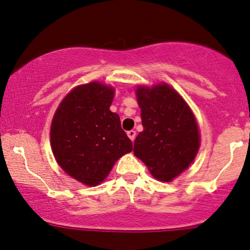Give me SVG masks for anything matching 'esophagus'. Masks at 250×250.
<instances>
[{
	"instance_id": "obj_1",
	"label": "esophagus",
	"mask_w": 250,
	"mask_h": 250,
	"mask_svg": "<svg viewBox=\"0 0 250 250\" xmlns=\"http://www.w3.org/2000/svg\"><path fill=\"white\" fill-rule=\"evenodd\" d=\"M126 135H128L129 138L131 139V142L135 140V138H136V131H135V130H130V131L126 132Z\"/></svg>"
}]
</instances>
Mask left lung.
I'll use <instances>...</instances> for the list:
<instances>
[{"instance_id": "left-lung-1", "label": "left lung", "mask_w": 250, "mask_h": 250, "mask_svg": "<svg viewBox=\"0 0 250 250\" xmlns=\"http://www.w3.org/2000/svg\"><path fill=\"white\" fill-rule=\"evenodd\" d=\"M144 130L138 133L133 154L160 181H171L189 167L199 148L198 126L180 95L167 83L138 87Z\"/></svg>"}]
</instances>
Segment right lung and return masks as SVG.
Wrapping results in <instances>:
<instances>
[{
    "mask_svg": "<svg viewBox=\"0 0 250 250\" xmlns=\"http://www.w3.org/2000/svg\"><path fill=\"white\" fill-rule=\"evenodd\" d=\"M114 89L94 82L76 87L56 110L51 125L52 150L70 177L100 185L132 143L110 111Z\"/></svg>",
    "mask_w": 250,
    "mask_h": 250,
    "instance_id": "right-lung-1",
    "label": "right lung"
}]
</instances>
